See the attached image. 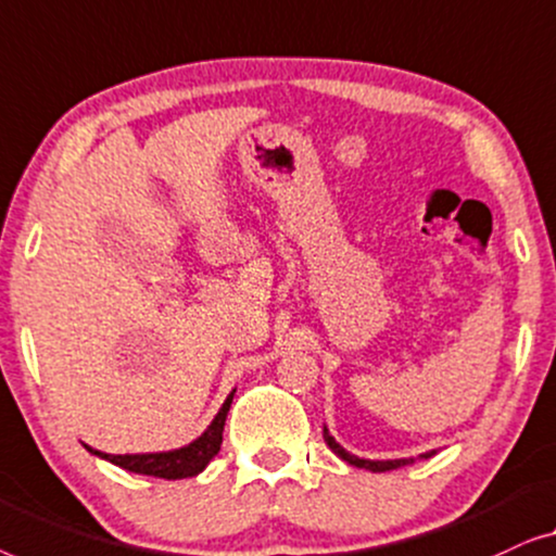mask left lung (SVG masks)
<instances>
[{
  "label": "left lung",
  "instance_id": "8db88e82",
  "mask_svg": "<svg viewBox=\"0 0 556 556\" xmlns=\"http://www.w3.org/2000/svg\"><path fill=\"white\" fill-rule=\"evenodd\" d=\"M325 443L330 445V448L338 453V456L342 458V460H348L350 466H357V468H367V471H375V473H382V471H393V468H401V466H405V464H413V458H397V460H367V458H357V456H353V453H348L345 448H342V445L334 441V438L330 435V431H327L325 428ZM435 451H428V453H424V456L420 458H431Z\"/></svg>",
  "mask_w": 556,
  "mask_h": 556
}]
</instances>
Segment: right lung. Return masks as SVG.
<instances>
[{"label":"right lung","mask_w":556,"mask_h":556,"mask_svg":"<svg viewBox=\"0 0 556 556\" xmlns=\"http://www.w3.org/2000/svg\"><path fill=\"white\" fill-rule=\"evenodd\" d=\"M233 393L231 390L229 397H226L222 410L216 413V418L211 420V426L199 435L197 441L184 445L178 451H168V453H136V456H111V453H100L96 448H88L96 456L111 460V464L125 468V471L132 473H146V476H155V479H191V476L201 473L203 468L208 466V460L216 456L218 448H222V433H224V424H226V413L231 408Z\"/></svg>","instance_id":"right-lung-1"}]
</instances>
